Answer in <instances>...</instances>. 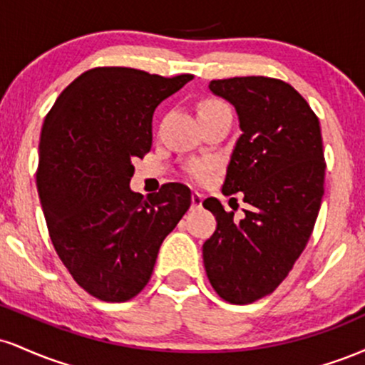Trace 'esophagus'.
<instances>
[{
    "instance_id": "34e87169",
    "label": "esophagus",
    "mask_w": 365,
    "mask_h": 365,
    "mask_svg": "<svg viewBox=\"0 0 365 365\" xmlns=\"http://www.w3.org/2000/svg\"><path fill=\"white\" fill-rule=\"evenodd\" d=\"M202 199H204L202 194L194 192V194H192V209H199L200 206H202Z\"/></svg>"
}]
</instances>
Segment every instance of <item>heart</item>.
Here are the masks:
<instances>
[{"instance_id":"obj_1","label":"heart","mask_w":365,"mask_h":365,"mask_svg":"<svg viewBox=\"0 0 365 365\" xmlns=\"http://www.w3.org/2000/svg\"><path fill=\"white\" fill-rule=\"evenodd\" d=\"M226 104L221 103V101H216V99H209V101H204L200 104L199 108V113H204V111H212V110H220V108H225ZM190 173L194 175V177L200 178L204 177V173H206V166L200 165V163H197V165H192L190 166Z\"/></svg>"}]
</instances>
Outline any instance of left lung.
<instances>
[{
    "instance_id": "8db88e82",
    "label": "left lung",
    "mask_w": 365,
    "mask_h": 365,
    "mask_svg": "<svg viewBox=\"0 0 365 365\" xmlns=\"http://www.w3.org/2000/svg\"><path fill=\"white\" fill-rule=\"evenodd\" d=\"M209 91L235 108L242 130L223 194L244 192L250 207L235 221L215 197L204 200L217 221L202 245L204 267L221 299L250 304L274 292L311 238L324 194L321 127L302 96L278 78H223Z\"/></svg>"
}]
</instances>
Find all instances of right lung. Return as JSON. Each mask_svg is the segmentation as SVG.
I'll return each mask as SVG.
<instances>
[{
  "label": "right lung",
  "instance_id": "add662e5",
  "mask_svg": "<svg viewBox=\"0 0 365 365\" xmlns=\"http://www.w3.org/2000/svg\"><path fill=\"white\" fill-rule=\"evenodd\" d=\"M192 78L92 68L44 120L36 180L49 237L75 282L104 302H125L148 284L159 247L190 207L182 183L144 199L130 180L132 161L153 145L154 110Z\"/></svg>",
  "mask_w": 365,
  "mask_h": 365
}]
</instances>
